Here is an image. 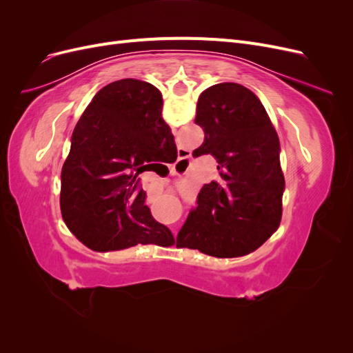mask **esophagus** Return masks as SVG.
Instances as JSON below:
<instances>
[{"label":"esophagus","mask_w":353,"mask_h":353,"mask_svg":"<svg viewBox=\"0 0 353 353\" xmlns=\"http://www.w3.org/2000/svg\"><path fill=\"white\" fill-rule=\"evenodd\" d=\"M179 154L181 156L178 157L176 163L170 168V174L172 175H184L188 170V154L184 152H181ZM174 234H176V232L174 231Z\"/></svg>","instance_id":"obj_1"}]
</instances>
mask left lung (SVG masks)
<instances>
[{"mask_svg":"<svg viewBox=\"0 0 353 353\" xmlns=\"http://www.w3.org/2000/svg\"><path fill=\"white\" fill-rule=\"evenodd\" d=\"M194 122L205 141L193 156L215 157L218 178L200 190L176 245L239 258L261 248L280 227L285 183L279 135L258 95L234 82L200 94Z\"/></svg>","mask_w":353,"mask_h":353,"instance_id":"8db88e82","label":"left lung"}]
</instances>
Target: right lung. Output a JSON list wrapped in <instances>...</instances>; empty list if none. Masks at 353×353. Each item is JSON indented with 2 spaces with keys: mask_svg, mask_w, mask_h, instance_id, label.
<instances>
[{
  "mask_svg": "<svg viewBox=\"0 0 353 353\" xmlns=\"http://www.w3.org/2000/svg\"><path fill=\"white\" fill-rule=\"evenodd\" d=\"M162 105L152 83L114 81L94 95L74 126L61 169L60 209L73 236L91 250L175 241L144 205L138 178L152 162L176 160Z\"/></svg>",
  "mask_w": 353,
  "mask_h": 353,
  "instance_id": "right-lung-1",
  "label": "right lung"
}]
</instances>
